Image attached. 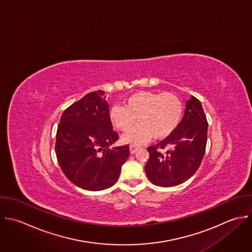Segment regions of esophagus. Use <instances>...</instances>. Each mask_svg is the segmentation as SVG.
Returning <instances> with one entry per match:
<instances>
[{
  "label": "esophagus",
  "instance_id": "1",
  "mask_svg": "<svg viewBox=\"0 0 252 252\" xmlns=\"http://www.w3.org/2000/svg\"><path fill=\"white\" fill-rule=\"evenodd\" d=\"M138 148H139V146L131 144V145L129 146V150H130V153H131V154H134V153L137 151V149H138Z\"/></svg>",
  "mask_w": 252,
  "mask_h": 252
}]
</instances>
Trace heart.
Masks as SVG:
<instances>
[{
    "label": "heart",
    "mask_w": 252,
    "mask_h": 252,
    "mask_svg": "<svg viewBox=\"0 0 252 252\" xmlns=\"http://www.w3.org/2000/svg\"><path fill=\"white\" fill-rule=\"evenodd\" d=\"M183 116V103L174 93L139 91L125 100V106L115 105L110 110L112 124L121 131L134 129L124 136L127 143H141L170 136L179 126Z\"/></svg>",
    "instance_id": "1"
}]
</instances>
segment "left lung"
I'll list each match as a JSON object with an SVG mask.
<instances>
[{
  "instance_id": "8db88e82",
  "label": "left lung",
  "mask_w": 252,
  "mask_h": 252,
  "mask_svg": "<svg viewBox=\"0 0 252 252\" xmlns=\"http://www.w3.org/2000/svg\"><path fill=\"white\" fill-rule=\"evenodd\" d=\"M208 123L202 105L191 96L177 129L165 140L148 148L149 160L145 172L158 187L171 188L190 179L198 170L207 143ZM169 148L166 154L161 149Z\"/></svg>"
}]
</instances>
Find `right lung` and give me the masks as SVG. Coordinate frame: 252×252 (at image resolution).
<instances>
[{
	"mask_svg": "<svg viewBox=\"0 0 252 252\" xmlns=\"http://www.w3.org/2000/svg\"><path fill=\"white\" fill-rule=\"evenodd\" d=\"M102 90L86 94L63 113L57 130L56 155L65 177L80 189L98 191L114 186L129 147L115 146L109 104Z\"/></svg>",
	"mask_w": 252,
	"mask_h": 252,
	"instance_id": "right-lung-1",
	"label": "right lung"
}]
</instances>
